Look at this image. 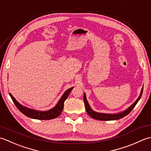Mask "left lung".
<instances>
[{
  "label": "left lung",
  "mask_w": 151,
  "mask_h": 151,
  "mask_svg": "<svg viewBox=\"0 0 151 151\" xmlns=\"http://www.w3.org/2000/svg\"><path fill=\"white\" fill-rule=\"evenodd\" d=\"M143 87H142V88H141V93L139 94V97L137 98V99L135 101L130 107H128L127 109L122 111L121 112H119L116 113H98L96 111H94L91 108L90 105H89V104L87 100V97H86V94L85 93H84L83 100H84L86 111H87L88 115L91 116L92 118L96 120H99V121H114V120H118L120 119H122L124 117V116H127L128 114H129L131 111L134 108V107L136 106L137 103L140 100L141 95H142V93H143Z\"/></svg>",
  "instance_id": "8db88e82"
}]
</instances>
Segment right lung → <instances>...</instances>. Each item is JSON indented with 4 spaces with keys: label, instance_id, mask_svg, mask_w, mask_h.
Here are the masks:
<instances>
[{
    "label": "right lung",
    "instance_id": "obj_1",
    "mask_svg": "<svg viewBox=\"0 0 151 151\" xmlns=\"http://www.w3.org/2000/svg\"><path fill=\"white\" fill-rule=\"evenodd\" d=\"M73 87L70 88L66 90L64 93L63 94V96L58 100L57 104L55 105V107L47 111H39L36 109H34L29 107L21 105L18 101L15 100V98L12 96L11 93H9L11 98L13 100L14 104L17 107L20 111L23 113L24 115H26L28 117L35 119H39V120H50L57 118V116L60 115L61 112L63 111L64 108V101L66 100V98L68 96L70 92L72 90Z\"/></svg>",
    "mask_w": 151,
    "mask_h": 151
}]
</instances>
